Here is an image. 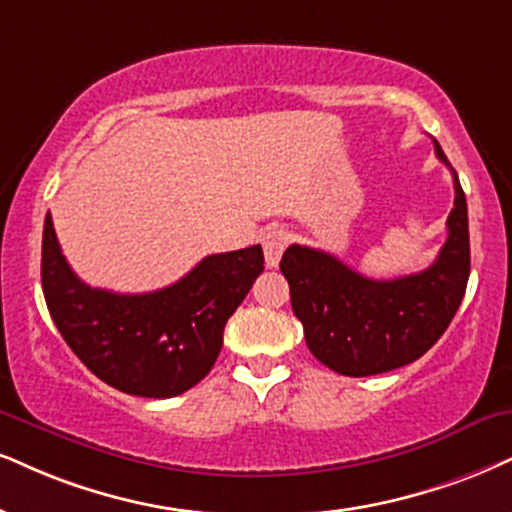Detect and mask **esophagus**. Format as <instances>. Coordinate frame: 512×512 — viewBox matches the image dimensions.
Instances as JSON below:
<instances>
[{
	"label": "esophagus",
	"mask_w": 512,
	"mask_h": 512,
	"mask_svg": "<svg viewBox=\"0 0 512 512\" xmlns=\"http://www.w3.org/2000/svg\"><path fill=\"white\" fill-rule=\"evenodd\" d=\"M261 244H263V254H266V266L275 268L289 244L287 230H282V227H268V230L263 232Z\"/></svg>",
	"instance_id": "esophagus-1"
}]
</instances>
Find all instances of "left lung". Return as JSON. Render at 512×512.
<instances>
[{"label":"left lung","instance_id":"1","mask_svg":"<svg viewBox=\"0 0 512 512\" xmlns=\"http://www.w3.org/2000/svg\"><path fill=\"white\" fill-rule=\"evenodd\" d=\"M434 151L451 168L437 140ZM453 189L449 237L422 273L370 280L320 249L292 244L282 254L280 270L289 282L294 315L320 363L339 375H380L418 361L439 342L470 277L468 204L456 173Z\"/></svg>","mask_w":512,"mask_h":512}]
</instances>
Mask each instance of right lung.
I'll use <instances>...</instances> for the list:
<instances>
[{
  "label": "right lung",
  "instance_id": "add662e5",
  "mask_svg": "<svg viewBox=\"0 0 512 512\" xmlns=\"http://www.w3.org/2000/svg\"><path fill=\"white\" fill-rule=\"evenodd\" d=\"M263 273L261 244L206 256L175 285L147 294L92 289L61 254L52 216L42 232V292L75 356L109 387L170 399L216 363L227 318Z\"/></svg>",
  "mask_w": 512,
  "mask_h": 512
}]
</instances>
